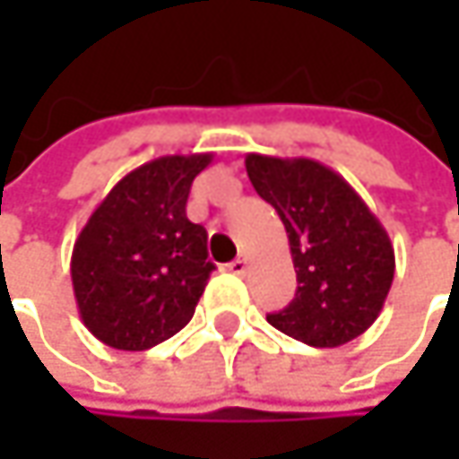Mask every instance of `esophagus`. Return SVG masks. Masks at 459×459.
Returning <instances> with one entry per match:
<instances>
[{
  "label": "esophagus",
  "instance_id": "esophagus-1",
  "mask_svg": "<svg viewBox=\"0 0 459 459\" xmlns=\"http://www.w3.org/2000/svg\"><path fill=\"white\" fill-rule=\"evenodd\" d=\"M229 268L233 271V273H236V276H244V273H247V268H249V260L241 255V257H236V260L230 263Z\"/></svg>",
  "mask_w": 459,
  "mask_h": 459
}]
</instances>
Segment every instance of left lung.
I'll return each instance as SVG.
<instances>
[{
    "instance_id": "obj_1",
    "label": "left lung",
    "mask_w": 459,
    "mask_h": 459,
    "mask_svg": "<svg viewBox=\"0 0 459 459\" xmlns=\"http://www.w3.org/2000/svg\"><path fill=\"white\" fill-rule=\"evenodd\" d=\"M244 164L255 191L284 223L298 273L295 300L268 324L314 348L364 334L394 284L388 230L351 183L321 161L247 153Z\"/></svg>"
}]
</instances>
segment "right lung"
<instances>
[{"label": "right lung", "mask_w": 459, "mask_h": 459, "mask_svg": "<svg viewBox=\"0 0 459 459\" xmlns=\"http://www.w3.org/2000/svg\"><path fill=\"white\" fill-rule=\"evenodd\" d=\"M212 153L159 156L127 172L74 241L71 281L84 326L117 351H148L180 332L212 273L207 230L186 218Z\"/></svg>", "instance_id": "1"}]
</instances>
